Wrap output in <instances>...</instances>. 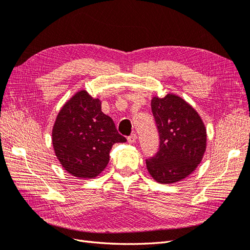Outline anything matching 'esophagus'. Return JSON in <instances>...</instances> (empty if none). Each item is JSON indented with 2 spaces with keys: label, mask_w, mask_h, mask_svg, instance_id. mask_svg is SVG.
Listing matches in <instances>:
<instances>
[{
  "label": "esophagus",
  "mask_w": 250,
  "mask_h": 250,
  "mask_svg": "<svg viewBox=\"0 0 250 250\" xmlns=\"http://www.w3.org/2000/svg\"><path fill=\"white\" fill-rule=\"evenodd\" d=\"M137 134H135L134 132L133 133H131L130 135H129V137H128V142H129L130 144H133V143H135V142H137Z\"/></svg>",
  "instance_id": "obj_1"
}]
</instances>
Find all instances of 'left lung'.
<instances>
[{
    "label": "left lung",
    "mask_w": 250,
    "mask_h": 250,
    "mask_svg": "<svg viewBox=\"0 0 250 250\" xmlns=\"http://www.w3.org/2000/svg\"><path fill=\"white\" fill-rule=\"evenodd\" d=\"M160 133L157 153L146 160L150 175L160 184H175L200 164L207 148V129L200 116L183 98L168 94L151 100Z\"/></svg>",
    "instance_id": "left-lung-1"
}]
</instances>
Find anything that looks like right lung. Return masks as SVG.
Returning a JSON list of instances; mask_svg holds the SVG:
<instances>
[{
	"instance_id": "right-lung-1",
	"label": "right lung",
	"mask_w": 250,
	"mask_h": 250,
	"mask_svg": "<svg viewBox=\"0 0 250 250\" xmlns=\"http://www.w3.org/2000/svg\"><path fill=\"white\" fill-rule=\"evenodd\" d=\"M101 101L80 90L58 112L52 130L55 155L63 169L80 178H95L109 162L113 144L125 143Z\"/></svg>"
}]
</instances>
